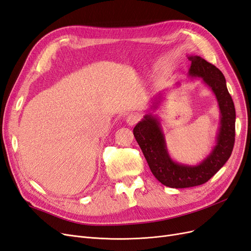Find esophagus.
I'll list each match as a JSON object with an SVG mask.
<instances>
[{"label": "esophagus", "instance_id": "obj_1", "mask_svg": "<svg viewBox=\"0 0 251 251\" xmlns=\"http://www.w3.org/2000/svg\"><path fill=\"white\" fill-rule=\"evenodd\" d=\"M126 123L128 126H133L140 121V116L137 114H130L126 117Z\"/></svg>", "mask_w": 251, "mask_h": 251}]
</instances>
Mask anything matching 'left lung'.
Instances as JSON below:
<instances>
[{
  "label": "left lung",
  "instance_id": "left-lung-1",
  "mask_svg": "<svg viewBox=\"0 0 251 251\" xmlns=\"http://www.w3.org/2000/svg\"><path fill=\"white\" fill-rule=\"evenodd\" d=\"M188 58L191 61L189 77L201 78L202 82L214 94L219 107V128L216 135V144L211 152L196 165L182 164L174 160L169 153L160 120L153 112L145 115L133 128L135 140L152 174L166 187L174 189L196 187L212 178L228 160L234 144L236 110L224 75L214 64L198 55H190ZM179 84L177 82L175 86H179ZM164 96V92L153 96L149 109H158L165 99Z\"/></svg>",
  "mask_w": 251,
  "mask_h": 251
}]
</instances>
